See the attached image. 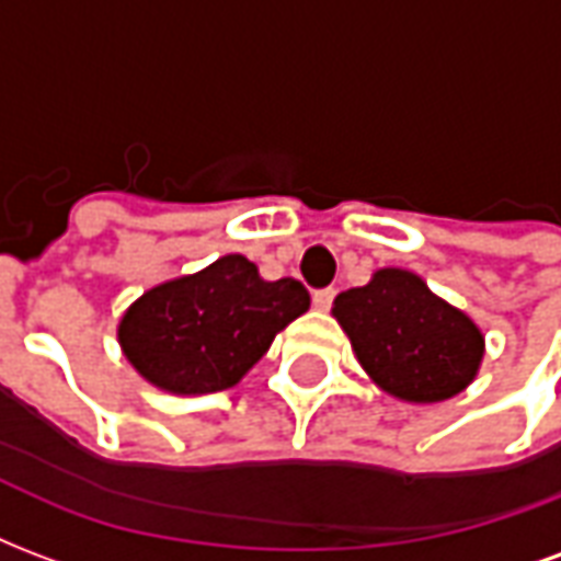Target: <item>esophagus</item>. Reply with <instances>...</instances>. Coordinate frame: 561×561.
<instances>
[{"label": "esophagus", "instance_id": "1", "mask_svg": "<svg viewBox=\"0 0 561 561\" xmlns=\"http://www.w3.org/2000/svg\"><path fill=\"white\" fill-rule=\"evenodd\" d=\"M333 297H336V288H318V291H312V304H316V309H330Z\"/></svg>", "mask_w": 561, "mask_h": 561}]
</instances>
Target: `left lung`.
I'll use <instances>...</instances> for the list:
<instances>
[{"label": "left lung", "mask_w": 561, "mask_h": 561, "mask_svg": "<svg viewBox=\"0 0 561 561\" xmlns=\"http://www.w3.org/2000/svg\"><path fill=\"white\" fill-rule=\"evenodd\" d=\"M333 316L378 388L409 402H438L469 385L483 336L469 316L435 297L409 270H378L336 297Z\"/></svg>", "instance_id": "obj_1"}]
</instances>
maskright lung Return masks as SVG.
I'll return each instance as SVG.
<instances>
[{"mask_svg":"<svg viewBox=\"0 0 561 561\" xmlns=\"http://www.w3.org/2000/svg\"><path fill=\"white\" fill-rule=\"evenodd\" d=\"M306 309L309 291L297 279L264 282L249 257L225 255L144 294L123 316L119 342L156 388L216 393L233 388Z\"/></svg>","mask_w":561,"mask_h":561,"instance_id":"add662e5","label":"right lung"}]
</instances>
